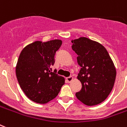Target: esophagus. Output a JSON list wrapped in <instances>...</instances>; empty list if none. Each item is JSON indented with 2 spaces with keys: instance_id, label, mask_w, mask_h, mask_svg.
<instances>
[{
  "instance_id": "1",
  "label": "esophagus",
  "mask_w": 127,
  "mask_h": 127,
  "mask_svg": "<svg viewBox=\"0 0 127 127\" xmlns=\"http://www.w3.org/2000/svg\"><path fill=\"white\" fill-rule=\"evenodd\" d=\"M66 80L68 83H71V82L73 80V77L72 76H70V77H68L66 78Z\"/></svg>"
}]
</instances>
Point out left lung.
<instances>
[{"label":"left lung","instance_id":"1","mask_svg":"<svg viewBox=\"0 0 127 127\" xmlns=\"http://www.w3.org/2000/svg\"><path fill=\"white\" fill-rule=\"evenodd\" d=\"M71 42L81 67L77 79L82 89L76 93V97L87 105L100 104L113 89L116 77L115 65L107 50L99 42L87 37H79Z\"/></svg>","mask_w":127,"mask_h":127}]
</instances>
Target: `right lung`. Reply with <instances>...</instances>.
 <instances>
[{
  "label": "right lung",
  "mask_w": 127,
  "mask_h": 127,
  "mask_svg": "<svg viewBox=\"0 0 127 127\" xmlns=\"http://www.w3.org/2000/svg\"><path fill=\"white\" fill-rule=\"evenodd\" d=\"M60 39L43 42L36 40L22 50L16 67L21 89L33 102L46 104L58 96L65 83L64 77L52 71L56 52L60 48Z\"/></svg>",
  "instance_id": "add662e5"
}]
</instances>
